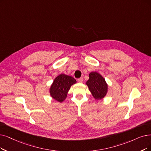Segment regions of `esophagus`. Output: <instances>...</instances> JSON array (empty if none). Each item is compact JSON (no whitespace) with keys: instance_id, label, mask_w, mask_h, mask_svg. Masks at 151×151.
<instances>
[{"instance_id":"esophagus-1","label":"esophagus","mask_w":151,"mask_h":151,"mask_svg":"<svg viewBox=\"0 0 151 151\" xmlns=\"http://www.w3.org/2000/svg\"><path fill=\"white\" fill-rule=\"evenodd\" d=\"M77 81L79 82V83H82L83 82V79H82V78H79V79H77Z\"/></svg>"}]
</instances>
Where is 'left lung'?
Instances as JSON below:
<instances>
[{"label": "left lung", "mask_w": 151, "mask_h": 151, "mask_svg": "<svg viewBox=\"0 0 151 151\" xmlns=\"http://www.w3.org/2000/svg\"><path fill=\"white\" fill-rule=\"evenodd\" d=\"M86 83L96 100H101L106 96L108 92V85L104 78L98 72H90L89 79Z\"/></svg>", "instance_id": "8db88e82"}]
</instances>
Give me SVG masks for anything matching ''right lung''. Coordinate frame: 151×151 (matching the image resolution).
Returning <instances> with one entry per match:
<instances>
[{
    "mask_svg": "<svg viewBox=\"0 0 151 151\" xmlns=\"http://www.w3.org/2000/svg\"><path fill=\"white\" fill-rule=\"evenodd\" d=\"M76 80L72 77L61 74L54 80L50 88V95L59 102H63L67 97L71 86L76 83Z\"/></svg>",
    "mask_w": 151,
    "mask_h": 151,
    "instance_id": "right-lung-1",
    "label": "right lung"
}]
</instances>
